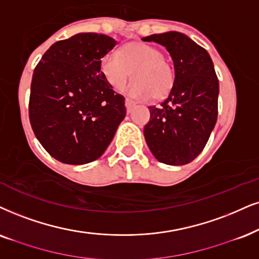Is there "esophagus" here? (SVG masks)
I'll list each match as a JSON object with an SVG mask.
<instances>
[{"instance_id": "34e87169", "label": "esophagus", "mask_w": 259, "mask_h": 259, "mask_svg": "<svg viewBox=\"0 0 259 259\" xmlns=\"http://www.w3.org/2000/svg\"><path fill=\"white\" fill-rule=\"evenodd\" d=\"M134 105H135V103H134L133 100H130V99H125V107H126V111L127 112H130V111H132V109L134 107Z\"/></svg>"}]
</instances>
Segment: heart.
<instances>
[{"instance_id":"heart-1","label":"heart","mask_w":259,"mask_h":259,"mask_svg":"<svg viewBox=\"0 0 259 259\" xmlns=\"http://www.w3.org/2000/svg\"><path fill=\"white\" fill-rule=\"evenodd\" d=\"M100 69L113 88H119L133 74L134 80L122 92L134 99H161L175 84V70L162 51L146 42H129L119 52H107L101 58Z\"/></svg>"}]
</instances>
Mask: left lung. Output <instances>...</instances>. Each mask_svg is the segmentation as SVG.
I'll use <instances>...</instances> for the list:
<instances>
[{
  "instance_id": "1",
  "label": "left lung",
  "mask_w": 259,
  "mask_h": 259,
  "mask_svg": "<svg viewBox=\"0 0 259 259\" xmlns=\"http://www.w3.org/2000/svg\"><path fill=\"white\" fill-rule=\"evenodd\" d=\"M142 40L165 47L175 65V84L161 105L149 106L143 135L158 161L186 165L202 152L217 124L219 80L214 64L207 50L181 32Z\"/></svg>"
}]
</instances>
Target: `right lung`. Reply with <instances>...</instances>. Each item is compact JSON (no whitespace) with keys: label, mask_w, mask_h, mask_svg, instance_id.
Instances as JSON below:
<instances>
[{"label":"right lung","mask_w":259,"mask_h":259,"mask_svg":"<svg viewBox=\"0 0 259 259\" xmlns=\"http://www.w3.org/2000/svg\"><path fill=\"white\" fill-rule=\"evenodd\" d=\"M117 41L105 34L77 33L52 44L35 67L29 122L52 158L69 165L99 159L126 114L100 62Z\"/></svg>","instance_id":"right-lung-1"}]
</instances>
